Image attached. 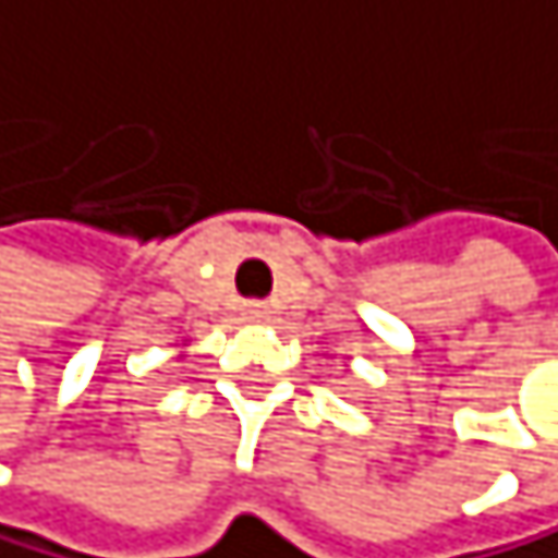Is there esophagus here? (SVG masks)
Listing matches in <instances>:
<instances>
[{
  "label": "esophagus",
  "instance_id": "34e87169",
  "mask_svg": "<svg viewBox=\"0 0 558 558\" xmlns=\"http://www.w3.org/2000/svg\"><path fill=\"white\" fill-rule=\"evenodd\" d=\"M243 318H246V322H267V318H270V308H267V305H246V308H243Z\"/></svg>",
  "mask_w": 558,
  "mask_h": 558
}]
</instances>
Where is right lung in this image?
<instances>
[{
  "mask_svg": "<svg viewBox=\"0 0 558 558\" xmlns=\"http://www.w3.org/2000/svg\"><path fill=\"white\" fill-rule=\"evenodd\" d=\"M184 347H187V339H181V356H184Z\"/></svg>",
  "mask_w": 558,
  "mask_h": 558,
  "instance_id": "add662e5",
  "label": "right lung"
}]
</instances>
